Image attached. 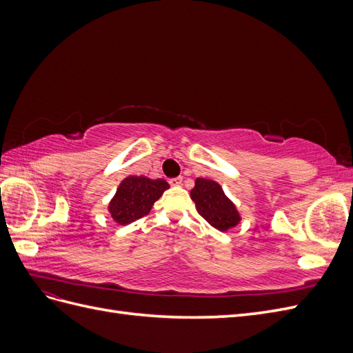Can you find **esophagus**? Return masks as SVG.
Here are the masks:
<instances>
[{
  "mask_svg": "<svg viewBox=\"0 0 353 353\" xmlns=\"http://www.w3.org/2000/svg\"><path fill=\"white\" fill-rule=\"evenodd\" d=\"M169 184L172 185V187H178V185L183 184V178H181V176H178V178H170V179H169Z\"/></svg>",
  "mask_w": 353,
  "mask_h": 353,
  "instance_id": "esophagus-1",
  "label": "esophagus"
}]
</instances>
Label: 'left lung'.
Instances as JSON below:
<instances>
[{
	"label": "left lung",
	"mask_w": 353,
	"mask_h": 353,
	"mask_svg": "<svg viewBox=\"0 0 353 353\" xmlns=\"http://www.w3.org/2000/svg\"><path fill=\"white\" fill-rule=\"evenodd\" d=\"M190 194L191 200L196 203L197 212L216 230L227 231L240 222L236 206L223 194L221 185L215 181L197 178Z\"/></svg>",
	"instance_id": "obj_1"
}]
</instances>
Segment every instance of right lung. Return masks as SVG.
I'll return each mask as SVG.
<instances>
[{
    "label": "right lung",
    "mask_w": 353,
    "mask_h": 353,
    "mask_svg": "<svg viewBox=\"0 0 353 353\" xmlns=\"http://www.w3.org/2000/svg\"><path fill=\"white\" fill-rule=\"evenodd\" d=\"M168 188L169 184L163 179H148L145 176L125 178L109 205L112 218L121 225L143 218Z\"/></svg>",
    "instance_id": "add662e5"
}]
</instances>
